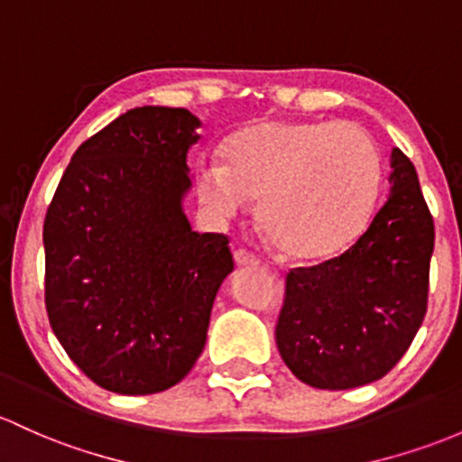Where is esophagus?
<instances>
[{"instance_id": "esophagus-1", "label": "esophagus", "mask_w": 462, "mask_h": 462, "mask_svg": "<svg viewBox=\"0 0 462 462\" xmlns=\"http://www.w3.org/2000/svg\"><path fill=\"white\" fill-rule=\"evenodd\" d=\"M233 257H236L237 266H257L260 264V257H257L253 251H246V249H237L236 253H233Z\"/></svg>"}]
</instances>
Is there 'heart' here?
Segmentation results:
<instances>
[{
	"mask_svg": "<svg viewBox=\"0 0 462 462\" xmlns=\"http://www.w3.org/2000/svg\"><path fill=\"white\" fill-rule=\"evenodd\" d=\"M381 182L376 143L355 123H260L226 145V165L198 167L200 200L222 220L260 200V225L291 260L348 249L368 222Z\"/></svg>",
	"mask_w": 462,
	"mask_h": 462,
	"instance_id": "b5f03b06",
	"label": "heart"
}]
</instances>
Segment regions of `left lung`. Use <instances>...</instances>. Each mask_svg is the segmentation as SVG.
Returning a JSON list of instances; mask_svg holds the SVG:
<instances>
[{"mask_svg":"<svg viewBox=\"0 0 462 462\" xmlns=\"http://www.w3.org/2000/svg\"><path fill=\"white\" fill-rule=\"evenodd\" d=\"M390 165L392 193L355 245L286 273L277 350L312 388L350 390L385 376L428 312L434 220L410 158L394 147Z\"/></svg>","mask_w":462,"mask_h":462,"instance_id":"left-lung-1","label":"left lung"}]
</instances>
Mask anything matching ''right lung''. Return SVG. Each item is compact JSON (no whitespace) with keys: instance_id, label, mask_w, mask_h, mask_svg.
Returning <instances> with one entry per match:
<instances>
[{"instance_id":"add662e5","label":"right lung","mask_w":462,"mask_h":462,"mask_svg":"<svg viewBox=\"0 0 462 462\" xmlns=\"http://www.w3.org/2000/svg\"><path fill=\"white\" fill-rule=\"evenodd\" d=\"M200 125L182 107L121 114L74 152L43 222L46 310L79 370L118 394H156L200 356L233 271L229 237L182 213Z\"/></svg>"}]
</instances>
